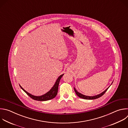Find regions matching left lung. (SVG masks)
I'll use <instances>...</instances> for the list:
<instances>
[{
    "label": "left lung",
    "mask_w": 128,
    "mask_h": 128,
    "mask_svg": "<svg viewBox=\"0 0 128 128\" xmlns=\"http://www.w3.org/2000/svg\"><path fill=\"white\" fill-rule=\"evenodd\" d=\"M110 86H109L108 88H106L104 92H102L101 94H98V95H96V96H87L83 95V94H81L78 92L76 90V89H75L74 88V91H75L76 94H77V96L78 97H79V98H81L86 99V100H94V99L98 98L101 97L102 96L105 94V92L107 91V90H108V88H110Z\"/></svg>",
    "instance_id": "obj_1"
}]
</instances>
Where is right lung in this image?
Masks as SVG:
<instances>
[{"instance_id": "obj_1", "label": "right lung", "mask_w": 128, "mask_h": 128, "mask_svg": "<svg viewBox=\"0 0 128 128\" xmlns=\"http://www.w3.org/2000/svg\"><path fill=\"white\" fill-rule=\"evenodd\" d=\"M63 74L61 75L58 78V79L56 80V81L55 83V84L53 86V88L50 90H49L48 92H47L46 94H45L44 95H42L41 96H33L31 94H30V93L26 91L20 86V88L30 97L32 99L36 100H38V101H46V100H48L54 98L57 94V92H58V86H59V82L60 80L61 79V78H62V77L63 76Z\"/></svg>"}]
</instances>
